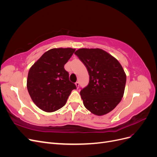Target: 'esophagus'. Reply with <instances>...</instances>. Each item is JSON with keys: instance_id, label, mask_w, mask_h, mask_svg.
Instances as JSON below:
<instances>
[{"instance_id": "34e87169", "label": "esophagus", "mask_w": 157, "mask_h": 157, "mask_svg": "<svg viewBox=\"0 0 157 157\" xmlns=\"http://www.w3.org/2000/svg\"><path fill=\"white\" fill-rule=\"evenodd\" d=\"M75 85H76V86H77V88H78V87H79V82H75Z\"/></svg>"}]
</instances>
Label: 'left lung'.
I'll list each match as a JSON object with an SVG mask.
<instances>
[{"instance_id":"1","label":"left lung","mask_w":157,"mask_h":157,"mask_svg":"<svg viewBox=\"0 0 157 157\" xmlns=\"http://www.w3.org/2000/svg\"><path fill=\"white\" fill-rule=\"evenodd\" d=\"M86 67L90 80L80 90L88 111L101 116L111 112L123 97L126 75L118 61L99 48H80L75 52Z\"/></svg>"}]
</instances>
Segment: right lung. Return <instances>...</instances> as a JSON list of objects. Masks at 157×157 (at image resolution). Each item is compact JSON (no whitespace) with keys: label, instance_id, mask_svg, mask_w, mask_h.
I'll list each match as a JSON object with an SVG mask.
<instances>
[{"label":"right lung","instance_id":"add662e5","mask_svg":"<svg viewBox=\"0 0 157 157\" xmlns=\"http://www.w3.org/2000/svg\"><path fill=\"white\" fill-rule=\"evenodd\" d=\"M75 49L53 48L46 52L30 68L27 87L33 101L41 110L50 113L63 107L77 88L64 69Z\"/></svg>","mask_w":157,"mask_h":157}]
</instances>
